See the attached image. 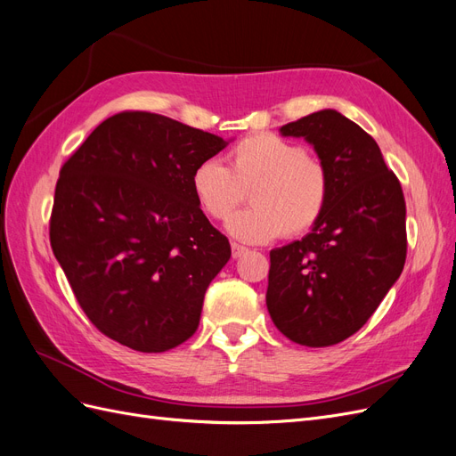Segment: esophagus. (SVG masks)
I'll use <instances>...</instances> for the list:
<instances>
[{"label": "esophagus", "instance_id": "34e87169", "mask_svg": "<svg viewBox=\"0 0 456 456\" xmlns=\"http://www.w3.org/2000/svg\"><path fill=\"white\" fill-rule=\"evenodd\" d=\"M231 252H232V257H234V259H239V257H242V256L248 252V248H246V246H240V244H237V242H231Z\"/></svg>", "mask_w": 456, "mask_h": 456}]
</instances>
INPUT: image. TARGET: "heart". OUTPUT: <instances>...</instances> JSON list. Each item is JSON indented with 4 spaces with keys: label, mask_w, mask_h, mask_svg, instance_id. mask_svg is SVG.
I'll use <instances>...</instances> for the list:
<instances>
[{
    "label": "heart",
    "mask_w": 456,
    "mask_h": 456,
    "mask_svg": "<svg viewBox=\"0 0 456 456\" xmlns=\"http://www.w3.org/2000/svg\"><path fill=\"white\" fill-rule=\"evenodd\" d=\"M224 167L200 160L191 172V191L199 208L225 222L252 189V208L232 216L227 231L242 242H269L284 232L299 237L311 231L326 210L330 175L322 160L299 143L276 134H252L234 143Z\"/></svg>",
    "instance_id": "b5f03b06"
}]
</instances>
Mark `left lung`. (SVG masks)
<instances>
[{
    "mask_svg": "<svg viewBox=\"0 0 456 456\" xmlns=\"http://www.w3.org/2000/svg\"><path fill=\"white\" fill-rule=\"evenodd\" d=\"M330 175L320 222L271 249L267 308L289 341L331 346L356 333L398 281L407 256L405 199L377 142L335 110L288 123Z\"/></svg>",
    "mask_w": 456,
    "mask_h": 456,
    "instance_id": "1",
    "label": "left lung"
}]
</instances>
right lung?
Listing matches in <instances>:
<instances>
[{"instance_id":"1","label":"right lung","mask_w":456,"mask_h":456,"mask_svg":"<svg viewBox=\"0 0 456 456\" xmlns=\"http://www.w3.org/2000/svg\"><path fill=\"white\" fill-rule=\"evenodd\" d=\"M229 142L150 111L100 123L61 170L51 246L83 313L110 339L165 352L199 328L231 257L191 172Z\"/></svg>"}]
</instances>
